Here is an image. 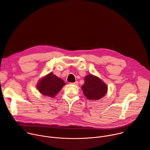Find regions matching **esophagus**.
Returning <instances> with one entry per match:
<instances>
[{
    "instance_id": "34e87169",
    "label": "esophagus",
    "mask_w": 150,
    "mask_h": 150,
    "mask_svg": "<svg viewBox=\"0 0 150 150\" xmlns=\"http://www.w3.org/2000/svg\"><path fill=\"white\" fill-rule=\"evenodd\" d=\"M71 84L74 85H78L79 83H78V82H73V83H71Z\"/></svg>"
}]
</instances>
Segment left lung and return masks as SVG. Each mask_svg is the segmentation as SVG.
<instances>
[{"label": "left lung", "mask_w": 150, "mask_h": 150, "mask_svg": "<svg viewBox=\"0 0 150 150\" xmlns=\"http://www.w3.org/2000/svg\"><path fill=\"white\" fill-rule=\"evenodd\" d=\"M82 89L86 98L98 100L106 94L108 86L98 77L90 74L85 77V82L82 86Z\"/></svg>", "instance_id": "left-lung-1"}]
</instances>
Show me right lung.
Returning a JSON list of instances; mask_svg holds the SVG:
<instances>
[{
    "mask_svg": "<svg viewBox=\"0 0 150 150\" xmlns=\"http://www.w3.org/2000/svg\"><path fill=\"white\" fill-rule=\"evenodd\" d=\"M65 85V83L62 79L50 72L39 80L37 88L42 95L53 98L59 93Z\"/></svg>",
    "mask_w": 150,
    "mask_h": 150,
    "instance_id": "1",
    "label": "right lung"
}]
</instances>
